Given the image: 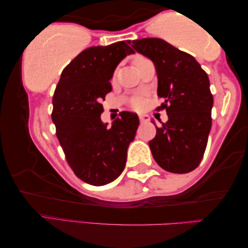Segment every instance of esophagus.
<instances>
[{
    "label": "esophagus",
    "mask_w": 248,
    "mask_h": 248,
    "mask_svg": "<svg viewBox=\"0 0 248 248\" xmlns=\"http://www.w3.org/2000/svg\"><path fill=\"white\" fill-rule=\"evenodd\" d=\"M140 121L141 123H145V122H148L149 121V116L148 115H145V114H140Z\"/></svg>",
    "instance_id": "1"
}]
</instances>
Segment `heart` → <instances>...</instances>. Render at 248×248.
Listing matches in <instances>:
<instances>
[{"label": "heart", "instance_id": "heart-1", "mask_svg": "<svg viewBox=\"0 0 248 248\" xmlns=\"http://www.w3.org/2000/svg\"><path fill=\"white\" fill-rule=\"evenodd\" d=\"M141 59H144L143 57H137V58L134 60V66H135V64L139 62H140ZM132 107L133 108H140V105H141V100L140 99H139V97H134V99H132Z\"/></svg>", "mask_w": 248, "mask_h": 248}]
</instances>
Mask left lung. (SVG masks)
Instances as JSON below:
<instances>
[{
    "instance_id": "obj_1",
    "label": "left lung",
    "mask_w": 248,
    "mask_h": 248,
    "mask_svg": "<svg viewBox=\"0 0 248 248\" xmlns=\"http://www.w3.org/2000/svg\"><path fill=\"white\" fill-rule=\"evenodd\" d=\"M132 48L155 64L157 94L164 99L157 109L168 114V121L156 126V136L149 141L154 159L169 172L192 171L203 158L212 125L209 77L191 55L164 39L133 40Z\"/></svg>"
}]
</instances>
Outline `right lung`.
I'll return each mask as SVG.
<instances>
[{"instance_id": "obj_1", "label": "right lung", "mask_w": 248, "mask_h": 248, "mask_svg": "<svg viewBox=\"0 0 248 248\" xmlns=\"http://www.w3.org/2000/svg\"><path fill=\"white\" fill-rule=\"evenodd\" d=\"M134 50L125 42L90 47L63 69L52 97L51 119L67 162L77 177L92 186L115 180L125 168L127 148L140 125L123 111L111 126L102 123L101 104L112 91L117 64Z\"/></svg>"}]
</instances>
